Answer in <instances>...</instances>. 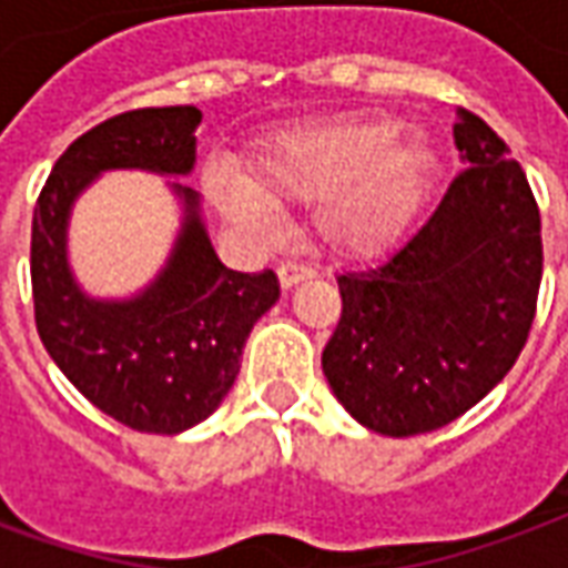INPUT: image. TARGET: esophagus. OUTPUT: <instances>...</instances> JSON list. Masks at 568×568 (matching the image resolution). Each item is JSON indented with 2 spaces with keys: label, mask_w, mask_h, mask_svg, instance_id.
Returning <instances> with one entry per match:
<instances>
[{
  "label": "esophagus",
  "mask_w": 568,
  "mask_h": 568,
  "mask_svg": "<svg viewBox=\"0 0 568 568\" xmlns=\"http://www.w3.org/2000/svg\"><path fill=\"white\" fill-rule=\"evenodd\" d=\"M308 278H314L312 266H302V263H281L278 266V281L284 290L296 287L300 281H308Z\"/></svg>",
  "instance_id": "esophagus-1"
}]
</instances>
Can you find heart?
<instances>
[{"label": "heart", "mask_w": 568, "mask_h": 568, "mask_svg": "<svg viewBox=\"0 0 568 568\" xmlns=\"http://www.w3.org/2000/svg\"><path fill=\"white\" fill-rule=\"evenodd\" d=\"M396 118L317 120L275 135L256 153L247 181L214 169L209 190L226 217L256 233L272 209H312L317 239L342 256H378L412 233L436 187L438 153L403 135Z\"/></svg>", "instance_id": "heart-1"}]
</instances>
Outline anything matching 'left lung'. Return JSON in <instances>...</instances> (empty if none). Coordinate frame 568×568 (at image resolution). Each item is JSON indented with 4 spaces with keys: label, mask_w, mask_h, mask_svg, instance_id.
I'll return each mask as SVG.
<instances>
[{
    "label": "left lung",
    "mask_w": 568,
    "mask_h": 568,
    "mask_svg": "<svg viewBox=\"0 0 568 568\" xmlns=\"http://www.w3.org/2000/svg\"><path fill=\"white\" fill-rule=\"evenodd\" d=\"M463 172L384 263L338 275L324 375L357 424L417 436L466 415L524 351L541 281V217L508 144L457 109Z\"/></svg>",
    "instance_id": "1"
}]
</instances>
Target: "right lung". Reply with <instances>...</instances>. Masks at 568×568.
<instances>
[{
  "mask_svg": "<svg viewBox=\"0 0 568 568\" xmlns=\"http://www.w3.org/2000/svg\"><path fill=\"white\" fill-rule=\"evenodd\" d=\"M202 111L139 109L74 139L32 211L36 326L51 359L99 412L139 433L175 436L214 415L242 369L247 335L278 302L272 268L233 272L178 178L196 165ZM139 168L169 176L182 226L164 268L123 301L90 297L68 263L73 202L99 174Z\"/></svg>",
  "mask_w": 568,
  "mask_h": 568,
  "instance_id": "right-lung-1",
  "label": "right lung"
}]
</instances>
